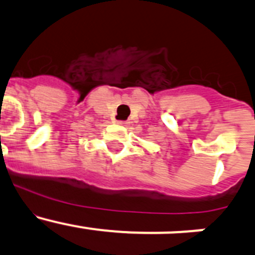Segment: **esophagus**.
Segmentation results:
<instances>
[{"label":"esophagus","mask_w":255,"mask_h":255,"mask_svg":"<svg viewBox=\"0 0 255 255\" xmlns=\"http://www.w3.org/2000/svg\"><path fill=\"white\" fill-rule=\"evenodd\" d=\"M117 123H118V125H121V126H127L129 122H128V121H118Z\"/></svg>","instance_id":"1"}]
</instances>
